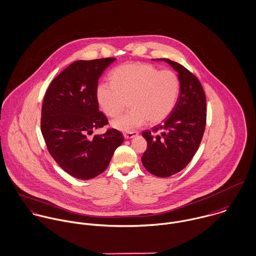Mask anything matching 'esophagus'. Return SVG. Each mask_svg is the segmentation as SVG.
<instances>
[{
    "label": "esophagus",
    "instance_id": "esophagus-1",
    "mask_svg": "<svg viewBox=\"0 0 256 256\" xmlns=\"http://www.w3.org/2000/svg\"><path fill=\"white\" fill-rule=\"evenodd\" d=\"M137 135H139V133L138 132H130V133H125L124 134V138L125 139H132V138H134V137H136Z\"/></svg>",
    "mask_w": 256,
    "mask_h": 256
}]
</instances>
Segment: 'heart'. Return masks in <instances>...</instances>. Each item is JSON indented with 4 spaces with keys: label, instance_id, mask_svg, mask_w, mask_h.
Listing matches in <instances>:
<instances>
[{
    "label": "heart",
    "instance_id": "b5f03b06",
    "mask_svg": "<svg viewBox=\"0 0 256 256\" xmlns=\"http://www.w3.org/2000/svg\"><path fill=\"white\" fill-rule=\"evenodd\" d=\"M111 84L101 82L96 98L108 117L118 116L126 107L130 110L114 120L113 128L132 132L149 120L157 124L172 111L180 94V80L170 70H161L147 64H126L114 68Z\"/></svg>",
    "mask_w": 256,
    "mask_h": 256
}]
</instances>
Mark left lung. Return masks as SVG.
Returning <instances> with one entry per match:
<instances>
[{"label":"left lung","instance_id":"8db88e82","mask_svg":"<svg viewBox=\"0 0 256 256\" xmlns=\"http://www.w3.org/2000/svg\"><path fill=\"white\" fill-rule=\"evenodd\" d=\"M165 62L178 72V101L161 124L142 133L148 143L142 164L151 174L167 178L182 170L198 151L206 121V102L198 80L182 64L168 58Z\"/></svg>","mask_w":256,"mask_h":256}]
</instances>
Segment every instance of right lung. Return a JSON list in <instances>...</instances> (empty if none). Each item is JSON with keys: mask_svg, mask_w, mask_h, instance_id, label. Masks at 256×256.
Segmentation results:
<instances>
[{"mask_svg": "<svg viewBox=\"0 0 256 256\" xmlns=\"http://www.w3.org/2000/svg\"><path fill=\"white\" fill-rule=\"evenodd\" d=\"M116 58L78 60L50 84L42 107L40 127L48 150L70 176L90 180L106 170L123 143L121 132L88 135L108 124L96 98L98 80Z\"/></svg>", "mask_w": 256, "mask_h": 256, "instance_id": "1", "label": "right lung"}]
</instances>
